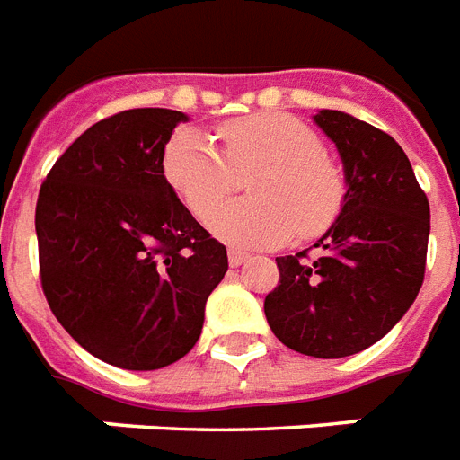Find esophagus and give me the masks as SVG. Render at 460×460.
Instances as JSON below:
<instances>
[{
    "label": "esophagus",
    "mask_w": 460,
    "mask_h": 460,
    "mask_svg": "<svg viewBox=\"0 0 460 460\" xmlns=\"http://www.w3.org/2000/svg\"><path fill=\"white\" fill-rule=\"evenodd\" d=\"M246 258H249V253L242 252V249H230V252H227V261H230V265H233V268H237V265L244 263Z\"/></svg>",
    "instance_id": "34e87169"
}]
</instances>
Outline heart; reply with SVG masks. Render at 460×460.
I'll return each instance as SVG.
<instances>
[{
  "label": "heart",
  "instance_id": "obj_1",
  "mask_svg": "<svg viewBox=\"0 0 460 460\" xmlns=\"http://www.w3.org/2000/svg\"><path fill=\"white\" fill-rule=\"evenodd\" d=\"M223 153L192 128L166 143L164 176L185 207L207 218L236 187V176L259 169L253 200L219 209L211 233L239 246H277L291 234L313 239L336 223L345 204V176L324 155L313 128L282 112L239 117L218 128Z\"/></svg>",
  "mask_w": 460,
  "mask_h": 460
}]
</instances>
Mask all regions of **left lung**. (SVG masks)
Segmentation results:
<instances>
[{
    "label": "left lung",
    "mask_w": 460,
    "mask_h": 460,
    "mask_svg": "<svg viewBox=\"0 0 460 460\" xmlns=\"http://www.w3.org/2000/svg\"><path fill=\"white\" fill-rule=\"evenodd\" d=\"M314 121L343 159V211L317 244L275 258L279 282L265 317L291 350L339 359L381 341L416 301L430 204L393 136L339 110Z\"/></svg>",
    "instance_id": "8db88e82"
}]
</instances>
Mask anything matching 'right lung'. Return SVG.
<instances>
[{
  "label": "right lung",
  "instance_id": "right-lung-1",
  "mask_svg": "<svg viewBox=\"0 0 460 460\" xmlns=\"http://www.w3.org/2000/svg\"><path fill=\"white\" fill-rule=\"evenodd\" d=\"M183 112L134 108L86 128L44 178L34 208L41 291L86 352L128 371L192 350L226 246L164 178Z\"/></svg>",
  "mask_w": 460,
  "mask_h": 460
}]
</instances>
